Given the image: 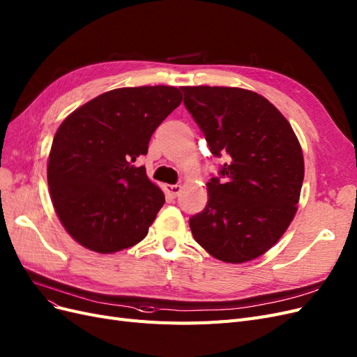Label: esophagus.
I'll return each instance as SVG.
<instances>
[{"label": "esophagus", "instance_id": "34e87169", "mask_svg": "<svg viewBox=\"0 0 357 357\" xmlns=\"http://www.w3.org/2000/svg\"><path fill=\"white\" fill-rule=\"evenodd\" d=\"M180 192H181L180 184H171V186H165V193H167L168 198H171V199L177 198Z\"/></svg>", "mask_w": 357, "mask_h": 357}]
</instances>
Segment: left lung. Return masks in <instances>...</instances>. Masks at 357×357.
<instances>
[{
  "label": "left lung",
  "mask_w": 357,
  "mask_h": 357,
  "mask_svg": "<svg viewBox=\"0 0 357 357\" xmlns=\"http://www.w3.org/2000/svg\"><path fill=\"white\" fill-rule=\"evenodd\" d=\"M210 151L226 162L190 217L195 241L226 263L260 257L297 213L304 159L289 122L263 96L233 87H181Z\"/></svg>",
  "instance_id": "8db88e82"
}]
</instances>
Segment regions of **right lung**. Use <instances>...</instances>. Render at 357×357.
<instances>
[{"label":"right lung","mask_w":357,"mask_h":357,"mask_svg":"<svg viewBox=\"0 0 357 357\" xmlns=\"http://www.w3.org/2000/svg\"><path fill=\"white\" fill-rule=\"evenodd\" d=\"M181 99L167 85L116 89L61 122L47 180L56 214L82 247L110 254L144 239L165 196L134 162Z\"/></svg>","instance_id":"obj_1"}]
</instances>
